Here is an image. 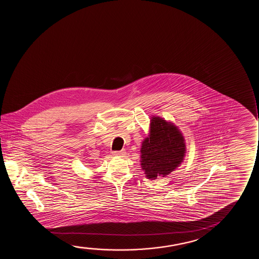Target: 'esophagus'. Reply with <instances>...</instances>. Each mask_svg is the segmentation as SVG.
<instances>
[{"mask_svg": "<svg viewBox=\"0 0 259 259\" xmlns=\"http://www.w3.org/2000/svg\"><path fill=\"white\" fill-rule=\"evenodd\" d=\"M125 151L124 150H120V151H113L112 154H113L114 156H124L125 155Z\"/></svg>", "mask_w": 259, "mask_h": 259, "instance_id": "obj_1", "label": "esophagus"}]
</instances>
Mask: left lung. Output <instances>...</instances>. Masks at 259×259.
<instances>
[{"mask_svg":"<svg viewBox=\"0 0 259 259\" xmlns=\"http://www.w3.org/2000/svg\"><path fill=\"white\" fill-rule=\"evenodd\" d=\"M186 156L184 136L174 123L153 116L149 133L142 143L141 166L146 177H164L181 165Z\"/></svg>","mask_w":259,"mask_h":259,"instance_id":"1","label":"left lung"}]
</instances>
